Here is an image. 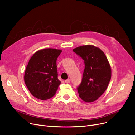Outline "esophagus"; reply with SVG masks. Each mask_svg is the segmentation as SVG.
I'll return each mask as SVG.
<instances>
[{"instance_id": "obj_1", "label": "esophagus", "mask_w": 135, "mask_h": 135, "mask_svg": "<svg viewBox=\"0 0 135 135\" xmlns=\"http://www.w3.org/2000/svg\"><path fill=\"white\" fill-rule=\"evenodd\" d=\"M70 81H71V80H70V79H67V80H65V82L66 83H69Z\"/></svg>"}]
</instances>
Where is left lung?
Wrapping results in <instances>:
<instances>
[{"instance_id":"obj_1","label":"left lung","mask_w":135,"mask_h":135,"mask_svg":"<svg viewBox=\"0 0 135 135\" xmlns=\"http://www.w3.org/2000/svg\"><path fill=\"white\" fill-rule=\"evenodd\" d=\"M73 51L85 63L83 78L77 89L79 97L87 103L94 102L106 90L111 77L108 58L101 49L92 45L79 46Z\"/></svg>"}]
</instances>
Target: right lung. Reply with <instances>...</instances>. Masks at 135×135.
Returning a JSON list of instances; mask_svg holds the SVG:
<instances>
[{"mask_svg":"<svg viewBox=\"0 0 135 135\" xmlns=\"http://www.w3.org/2000/svg\"><path fill=\"white\" fill-rule=\"evenodd\" d=\"M61 50L44 49L32 55L26 66L25 83L31 94L46 100L55 95L61 81L58 80L57 59Z\"/></svg>","mask_w":135,"mask_h":135,"instance_id":"right-lung-1","label":"right lung"}]
</instances>
